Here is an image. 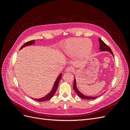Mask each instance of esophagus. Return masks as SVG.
Instances as JSON below:
<instances>
[{
	"mask_svg": "<svg viewBox=\"0 0 130 130\" xmlns=\"http://www.w3.org/2000/svg\"><path fill=\"white\" fill-rule=\"evenodd\" d=\"M74 70V68L71 66H69L66 69V71L67 72H72Z\"/></svg>",
	"mask_w": 130,
	"mask_h": 130,
	"instance_id": "1",
	"label": "esophagus"
}]
</instances>
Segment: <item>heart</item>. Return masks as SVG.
I'll return each mask as SVG.
<instances>
[{
  "mask_svg": "<svg viewBox=\"0 0 130 130\" xmlns=\"http://www.w3.org/2000/svg\"><path fill=\"white\" fill-rule=\"evenodd\" d=\"M92 50V42L84 38L69 39L67 40L63 45V52L66 55L73 56L76 54V56L79 60H84L88 58Z\"/></svg>",
  "mask_w": 130,
  "mask_h": 130,
  "instance_id": "heart-1",
  "label": "heart"
}]
</instances>
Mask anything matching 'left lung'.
Returning <instances> with one entry per match:
<instances>
[{"label":"left lung","instance_id":"left-lung-1","mask_svg":"<svg viewBox=\"0 0 130 130\" xmlns=\"http://www.w3.org/2000/svg\"><path fill=\"white\" fill-rule=\"evenodd\" d=\"M99 43H100V47H99V49L100 50L101 52H108L110 53H111L113 56L114 57L113 55V54L112 50L111 49V48H109V47L107 45H106L105 43L102 41L100 38H99ZM75 78H74V84H73V88L74 90H75V92L77 95H78V96H80L82 99H87V100H89V99H95L96 98L99 96H87V95H85L84 94H83L82 93H81L78 89H77V87H76V80H75V77L74 76Z\"/></svg>","mask_w":130,"mask_h":130}]
</instances>
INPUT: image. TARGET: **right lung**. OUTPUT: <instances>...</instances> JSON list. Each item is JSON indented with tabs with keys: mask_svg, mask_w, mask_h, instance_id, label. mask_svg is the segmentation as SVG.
Returning <instances> with one entry per match:
<instances>
[{
	"mask_svg": "<svg viewBox=\"0 0 130 130\" xmlns=\"http://www.w3.org/2000/svg\"><path fill=\"white\" fill-rule=\"evenodd\" d=\"M35 40H32V41H29V42H26L24 44H23L22 46V47L20 48V50L22 49L23 48H24V47H25L26 46L34 44H35ZM61 77H62V74L61 73V74H60V75H59L56 78L55 82L52 90H51V92L49 94H47V95H46L45 96L43 97V98H40V99H34V98H32V99H34V100L37 101H39V102H42V101H47V100H49V99H50L51 98H52L54 96L56 90H57V88L58 87L59 82H60Z\"/></svg>",
	"mask_w": 130,
	"mask_h": 130,
	"instance_id": "add662e5",
	"label": "right lung"
}]
</instances>
